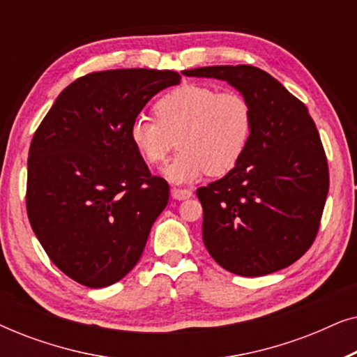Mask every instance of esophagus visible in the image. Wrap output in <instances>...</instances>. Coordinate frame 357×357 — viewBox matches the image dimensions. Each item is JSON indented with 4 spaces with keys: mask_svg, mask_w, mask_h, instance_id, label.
I'll return each mask as SVG.
<instances>
[{
    "mask_svg": "<svg viewBox=\"0 0 357 357\" xmlns=\"http://www.w3.org/2000/svg\"><path fill=\"white\" fill-rule=\"evenodd\" d=\"M170 193H172V197L175 199H188L193 195L192 190H188V188H175V187L170 190Z\"/></svg>",
    "mask_w": 357,
    "mask_h": 357,
    "instance_id": "34e87169",
    "label": "esophagus"
}]
</instances>
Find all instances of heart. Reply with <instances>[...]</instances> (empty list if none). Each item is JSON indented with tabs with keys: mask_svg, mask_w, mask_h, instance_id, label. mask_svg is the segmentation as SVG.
Returning <instances> with one entry per match:
<instances>
[{
	"mask_svg": "<svg viewBox=\"0 0 357 357\" xmlns=\"http://www.w3.org/2000/svg\"><path fill=\"white\" fill-rule=\"evenodd\" d=\"M155 120H131V144L149 165L162 164L177 139L180 153L164 167L172 183H192L204 174L222 175L241 162L253 131L245 96L203 84H182L154 104Z\"/></svg>",
	"mask_w": 357,
	"mask_h": 357,
	"instance_id": "1",
	"label": "heart"
}]
</instances>
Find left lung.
<instances>
[{"label":"left lung","instance_id":"obj_1","mask_svg":"<svg viewBox=\"0 0 357 357\" xmlns=\"http://www.w3.org/2000/svg\"><path fill=\"white\" fill-rule=\"evenodd\" d=\"M185 76L214 77L253 109L250 143L236 167L197 195L203 242L224 270L265 276L309 250L328 195V164L307 107L266 71L250 65L204 66Z\"/></svg>","mask_w":357,"mask_h":357}]
</instances>
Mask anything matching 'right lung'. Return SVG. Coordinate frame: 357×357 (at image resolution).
I'll return each mask as SVG.
<instances>
[{
	"instance_id": "1",
	"label": "right lung",
	"mask_w": 357,
	"mask_h": 357,
	"mask_svg": "<svg viewBox=\"0 0 357 357\" xmlns=\"http://www.w3.org/2000/svg\"><path fill=\"white\" fill-rule=\"evenodd\" d=\"M175 71L109 70L71 82L33 135L27 216L50 260L87 287L120 281L138 263L169 185L151 175L128 130Z\"/></svg>"
}]
</instances>
